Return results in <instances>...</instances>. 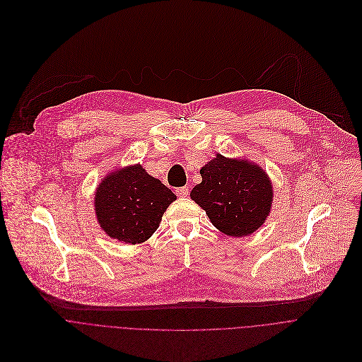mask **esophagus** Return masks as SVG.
<instances>
[{"label": "esophagus", "instance_id": "obj_1", "mask_svg": "<svg viewBox=\"0 0 362 362\" xmlns=\"http://www.w3.org/2000/svg\"><path fill=\"white\" fill-rule=\"evenodd\" d=\"M188 189H189L188 187H181V188L177 189V195H178L180 198H185V197H188V192H189Z\"/></svg>", "mask_w": 362, "mask_h": 362}]
</instances>
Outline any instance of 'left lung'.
<instances>
[{"label":"left lung","mask_w":362,"mask_h":362,"mask_svg":"<svg viewBox=\"0 0 362 362\" xmlns=\"http://www.w3.org/2000/svg\"><path fill=\"white\" fill-rule=\"evenodd\" d=\"M202 181L189 197L223 234L248 237L264 226L271 212L274 187L257 163L216 154L199 170Z\"/></svg>","instance_id":"left-lung-1"}]
</instances>
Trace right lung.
Segmentation results:
<instances>
[{"instance_id": "obj_1", "label": "right lung", "mask_w": 362, "mask_h": 362, "mask_svg": "<svg viewBox=\"0 0 362 362\" xmlns=\"http://www.w3.org/2000/svg\"><path fill=\"white\" fill-rule=\"evenodd\" d=\"M177 195L141 164L110 171L97 185L94 209L101 230L112 240L142 244L160 227Z\"/></svg>"}]
</instances>
